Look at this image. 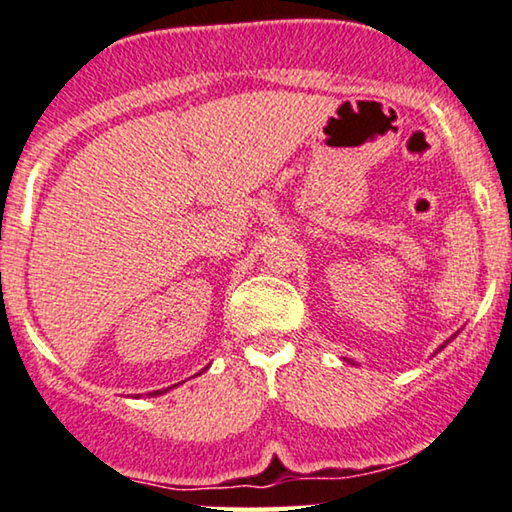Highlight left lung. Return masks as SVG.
<instances>
[{
	"instance_id": "left-lung-1",
	"label": "left lung",
	"mask_w": 512,
	"mask_h": 512,
	"mask_svg": "<svg viewBox=\"0 0 512 512\" xmlns=\"http://www.w3.org/2000/svg\"><path fill=\"white\" fill-rule=\"evenodd\" d=\"M452 338H455V336H452ZM452 338H448V341H445V343H450V341H452ZM445 343H443V345H441V348H438V350H436V352H441V350H443V348H445ZM348 362H350V359H348ZM350 364H352V362H350Z\"/></svg>"
}]
</instances>
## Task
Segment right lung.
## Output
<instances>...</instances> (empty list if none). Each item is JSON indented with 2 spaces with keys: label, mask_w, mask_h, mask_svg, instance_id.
<instances>
[{
  "label": "right lung",
  "mask_w": 512,
  "mask_h": 512,
  "mask_svg": "<svg viewBox=\"0 0 512 512\" xmlns=\"http://www.w3.org/2000/svg\"><path fill=\"white\" fill-rule=\"evenodd\" d=\"M197 376H199V373H197ZM176 387V385H174ZM171 390V387H167V390H164V392H169ZM157 394H162V390H155V392H150V397H157Z\"/></svg>",
  "instance_id": "add662e5"
}]
</instances>
